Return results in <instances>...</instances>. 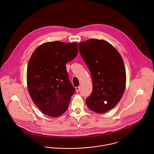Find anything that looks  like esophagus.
<instances>
[{
  "label": "esophagus",
  "mask_w": 154,
  "mask_h": 154,
  "mask_svg": "<svg viewBox=\"0 0 154 154\" xmlns=\"http://www.w3.org/2000/svg\"><path fill=\"white\" fill-rule=\"evenodd\" d=\"M75 89H76V92H78V91H79V89H80V87H76Z\"/></svg>",
  "instance_id": "obj_1"
}]
</instances>
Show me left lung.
Instances as JSON below:
<instances>
[{
    "mask_svg": "<svg viewBox=\"0 0 154 154\" xmlns=\"http://www.w3.org/2000/svg\"><path fill=\"white\" fill-rule=\"evenodd\" d=\"M79 46L92 79V92L86 100L87 105L95 112H106L119 103L125 90L126 75L122 57L104 40L89 39Z\"/></svg>",
    "mask_w": 154,
    "mask_h": 154,
    "instance_id": "obj_1",
    "label": "left lung"
}]
</instances>
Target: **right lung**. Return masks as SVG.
I'll list each match as a JSON object with an SVG mask.
<instances>
[{
    "mask_svg": "<svg viewBox=\"0 0 154 154\" xmlns=\"http://www.w3.org/2000/svg\"><path fill=\"white\" fill-rule=\"evenodd\" d=\"M78 53V43L58 41L44 43L32 53L27 67V88L44 114L57 117L68 109L75 89L69 80L66 64Z\"/></svg>",
    "mask_w": 154,
    "mask_h": 154,
    "instance_id": "right-lung-1",
    "label": "right lung"
}]
</instances>
